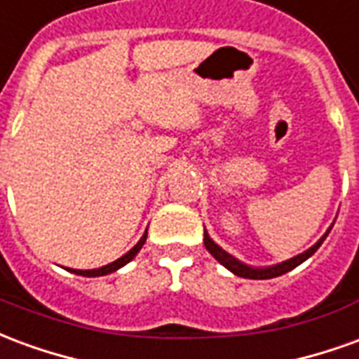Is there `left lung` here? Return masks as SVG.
Here are the masks:
<instances>
[{
  "label": "left lung",
  "mask_w": 359,
  "mask_h": 359,
  "mask_svg": "<svg viewBox=\"0 0 359 359\" xmlns=\"http://www.w3.org/2000/svg\"><path fill=\"white\" fill-rule=\"evenodd\" d=\"M331 229H329V231H327V233H325L323 236H321V238L311 246V248H308L306 252H302V254H298V256L290 257V259H286V262H283V264L271 265V267H250V265L242 264V262H238L236 257L231 256L229 252H225L221 246H217L215 242L211 241L208 231L203 233V244H205V248H208V252H210L211 256L215 257L221 265H225L226 269L233 271L234 275H238V277H244V278H257V280H262V278H273V277H278V275H285V273H288V271H292L294 267H298L300 264H304V262H306L308 257L313 256V254L317 252V248L323 244V241L327 238V234L331 233Z\"/></svg>",
  "instance_id": "left-lung-1"
}]
</instances>
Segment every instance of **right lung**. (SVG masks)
I'll return each instance as SVG.
<instances>
[{
	"label": "right lung",
	"mask_w": 359,
	"mask_h": 359,
	"mask_svg": "<svg viewBox=\"0 0 359 359\" xmlns=\"http://www.w3.org/2000/svg\"><path fill=\"white\" fill-rule=\"evenodd\" d=\"M146 236H148V229H146V233L142 234V238L138 241V244L134 246V248H130L128 252H126L125 256L123 257H118V259H115L113 264H107V265H103V267H100V269H86V271H82V269H67V271H71V273H76V275H82V277H102V275H109V273H113V271H117L121 269L123 265H126L130 259H133L138 252H140V248L144 246V242H146Z\"/></svg>",
	"instance_id": "right-lung-1"
}]
</instances>
